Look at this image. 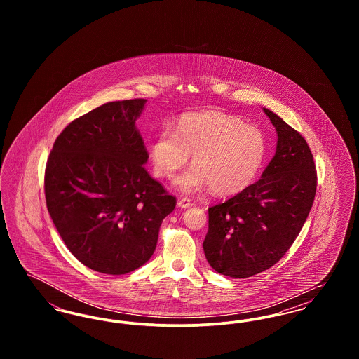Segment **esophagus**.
Segmentation results:
<instances>
[{
  "instance_id": "esophagus-1",
  "label": "esophagus",
  "mask_w": 359,
  "mask_h": 359,
  "mask_svg": "<svg viewBox=\"0 0 359 359\" xmlns=\"http://www.w3.org/2000/svg\"><path fill=\"white\" fill-rule=\"evenodd\" d=\"M177 205L182 207V208H187V207L191 205V199L187 198V196H182V198L179 199V202H177Z\"/></svg>"
}]
</instances>
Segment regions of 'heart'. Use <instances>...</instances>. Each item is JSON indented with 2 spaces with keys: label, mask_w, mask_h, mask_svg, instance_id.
I'll return each instance as SVG.
<instances>
[{
  "label": "heart",
  "mask_w": 359,
  "mask_h": 359,
  "mask_svg": "<svg viewBox=\"0 0 359 359\" xmlns=\"http://www.w3.org/2000/svg\"><path fill=\"white\" fill-rule=\"evenodd\" d=\"M195 165L176 184L184 191L210 186L217 195L248 187L261 170L266 140L253 125L221 113H198L180 121L176 132L164 129L154 138L151 160L157 177L171 179L187 164Z\"/></svg>",
  "instance_id": "obj_1"
}]
</instances>
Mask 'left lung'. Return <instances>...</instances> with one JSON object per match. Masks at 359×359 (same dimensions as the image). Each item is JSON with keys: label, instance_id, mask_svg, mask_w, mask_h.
Segmentation results:
<instances>
[{"label": "left lung", "instance_id": "8db88e82", "mask_svg": "<svg viewBox=\"0 0 359 359\" xmlns=\"http://www.w3.org/2000/svg\"><path fill=\"white\" fill-rule=\"evenodd\" d=\"M277 148L262 177L224 203L208 208L205 258L218 273H261L288 252L315 199L318 173L307 141L273 111Z\"/></svg>", "mask_w": 359, "mask_h": 359}]
</instances>
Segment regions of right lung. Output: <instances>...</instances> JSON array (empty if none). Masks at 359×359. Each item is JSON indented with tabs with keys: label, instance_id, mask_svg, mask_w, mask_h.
<instances>
[{
	"label": "right lung",
	"instance_id": "1",
	"mask_svg": "<svg viewBox=\"0 0 359 359\" xmlns=\"http://www.w3.org/2000/svg\"><path fill=\"white\" fill-rule=\"evenodd\" d=\"M145 100L104 103L72 121L53 142L44 194L69 252L104 274L136 271L154 255L176 198L145 170L136 129Z\"/></svg>",
	"mask_w": 359,
	"mask_h": 359
}]
</instances>
